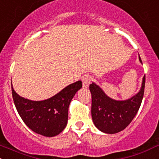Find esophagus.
<instances>
[{
	"label": "esophagus",
	"mask_w": 159,
	"mask_h": 159,
	"mask_svg": "<svg viewBox=\"0 0 159 159\" xmlns=\"http://www.w3.org/2000/svg\"><path fill=\"white\" fill-rule=\"evenodd\" d=\"M91 81H92L91 76H84V77L83 78V87L84 88L89 87Z\"/></svg>",
	"instance_id": "obj_1"
}]
</instances>
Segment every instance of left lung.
I'll list each match as a JSON object with an SVG mask.
<instances>
[{
  "label": "left lung",
  "instance_id": "left-lung-1",
  "mask_svg": "<svg viewBox=\"0 0 159 159\" xmlns=\"http://www.w3.org/2000/svg\"><path fill=\"white\" fill-rule=\"evenodd\" d=\"M139 60L142 63L139 57ZM145 76L142 88L131 99L117 101L106 96L95 83L89 85L92 94V118L96 128L105 133L114 134L125 129L139 109L145 91Z\"/></svg>",
  "mask_w": 159,
  "mask_h": 159
}]
</instances>
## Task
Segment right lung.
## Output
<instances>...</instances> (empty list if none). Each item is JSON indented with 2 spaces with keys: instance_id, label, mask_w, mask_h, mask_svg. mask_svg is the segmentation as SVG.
<instances>
[{
  "instance_id": "1",
  "label": "right lung",
  "mask_w": 159,
  "mask_h": 159,
  "mask_svg": "<svg viewBox=\"0 0 159 159\" xmlns=\"http://www.w3.org/2000/svg\"><path fill=\"white\" fill-rule=\"evenodd\" d=\"M82 82L69 85L57 95L43 101H32L20 97L11 87L17 112L24 123L34 132L47 137L60 134L66 127L68 109Z\"/></svg>"
}]
</instances>
